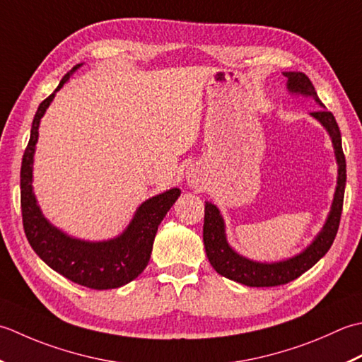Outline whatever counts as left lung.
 <instances>
[{"label":"left lung","instance_id":"1","mask_svg":"<svg viewBox=\"0 0 362 362\" xmlns=\"http://www.w3.org/2000/svg\"><path fill=\"white\" fill-rule=\"evenodd\" d=\"M287 78V88L293 93H303L313 97L320 106L323 103L317 97L315 88L305 73L289 71L284 73ZM323 127L329 132V137L333 140L336 159L339 164V178L337 187L334 194L333 208H331L329 217L325 226L317 235V239L309 245L303 253L297 255L292 259L275 264H259L247 259V257L239 256L230 248L225 239V226L223 218L220 216L218 209L212 203L206 202L204 204V225H203V242L206 248V255L211 265L216 269L217 274L225 278H230L233 281L245 284L250 287H272L281 286L293 281L309 270L313 265L327 255L334 242V238L341 223V214L344 206V192H345V181H346V165L345 156L342 151V139L341 131H339L337 122L334 115L329 110L320 109L317 112H311Z\"/></svg>","mask_w":362,"mask_h":362}]
</instances>
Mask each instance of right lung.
Listing matches in <instances>:
<instances>
[{"label":"right lung","mask_w":362,"mask_h":362,"mask_svg":"<svg viewBox=\"0 0 362 362\" xmlns=\"http://www.w3.org/2000/svg\"><path fill=\"white\" fill-rule=\"evenodd\" d=\"M79 65H75V71ZM69 71L56 87L54 93L43 100L34 115L31 137L21 160L20 172V203L23 228L29 245L43 262L70 281L88 289H115L128 284L142 274L150 261L153 240L158 226L172 208L180 189H170L142 203L134 218L120 238L107 242H84L73 239L49 225L42 216L33 194V158L39 137L40 119L45 114L56 92L71 75Z\"/></svg>","instance_id":"right-lung-1"}]
</instances>
